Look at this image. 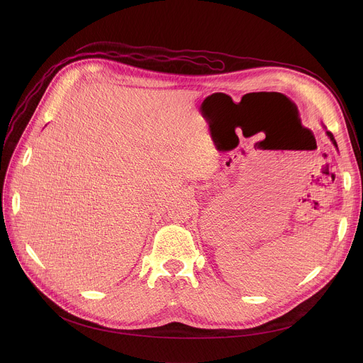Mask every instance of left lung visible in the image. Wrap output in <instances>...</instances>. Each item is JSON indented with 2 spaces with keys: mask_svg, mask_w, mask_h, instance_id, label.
<instances>
[{
  "mask_svg": "<svg viewBox=\"0 0 363 363\" xmlns=\"http://www.w3.org/2000/svg\"><path fill=\"white\" fill-rule=\"evenodd\" d=\"M326 133H328V136L330 138V140H332V143L337 147V143H336V140H335V138H333V135H332V132H329V130H326Z\"/></svg>",
  "mask_w": 363,
  "mask_h": 363,
  "instance_id": "8db88e82",
  "label": "left lung"
}]
</instances>
